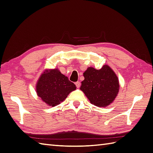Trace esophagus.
Masks as SVG:
<instances>
[{
    "instance_id": "34e87169",
    "label": "esophagus",
    "mask_w": 153,
    "mask_h": 153,
    "mask_svg": "<svg viewBox=\"0 0 153 153\" xmlns=\"http://www.w3.org/2000/svg\"><path fill=\"white\" fill-rule=\"evenodd\" d=\"M75 85H76V86L78 88H80V82H79V81H77V82H75Z\"/></svg>"
}]
</instances>
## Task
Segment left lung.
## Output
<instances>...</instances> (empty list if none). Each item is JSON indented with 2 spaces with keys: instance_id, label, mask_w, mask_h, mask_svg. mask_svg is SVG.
<instances>
[{
  "instance_id": "8db88e82",
  "label": "left lung",
  "mask_w": 153,
  "mask_h": 153,
  "mask_svg": "<svg viewBox=\"0 0 153 153\" xmlns=\"http://www.w3.org/2000/svg\"><path fill=\"white\" fill-rule=\"evenodd\" d=\"M85 80L80 90L85 93L91 104L105 107L116 98L119 92V81L116 74L108 65L99 70L88 67L83 74Z\"/></svg>"
}]
</instances>
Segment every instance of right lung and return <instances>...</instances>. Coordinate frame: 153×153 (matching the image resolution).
Wrapping results in <instances>:
<instances>
[{"label": "right lung", "instance_id": "1", "mask_svg": "<svg viewBox=\"0 0 153 153\" xmlns=\"http://www.w3.org/2000/svg\"><path fill=\"white\" fill-rule=\"evenodd\" d=\"M74 84L57 69L46 70L36 85L37 96L50 106L65 100L71 92L76 90Z\"/></svg>", "mask_w": 153, "mask_h": 153}]
</instances>
